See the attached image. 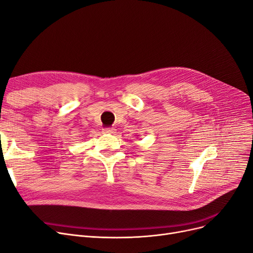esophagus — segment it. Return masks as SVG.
<instances>
[{
    "label": "esophagus",
    "mask_w": 253,
    "mask_h": 253,
    "mask_svg": "<svg viewBox=\"0 0 253 253\" xmlns=\"http://www.w3.org/2000/svg\"><path fill=\"white\" fill-rule=\"evenodd\" d=\"M115 131H116L115 128H104V129H103V132H104V133H107V134L115 133Z\"/></svg>",
    "instance_id": "esophagus-1"
}]
</instances>
